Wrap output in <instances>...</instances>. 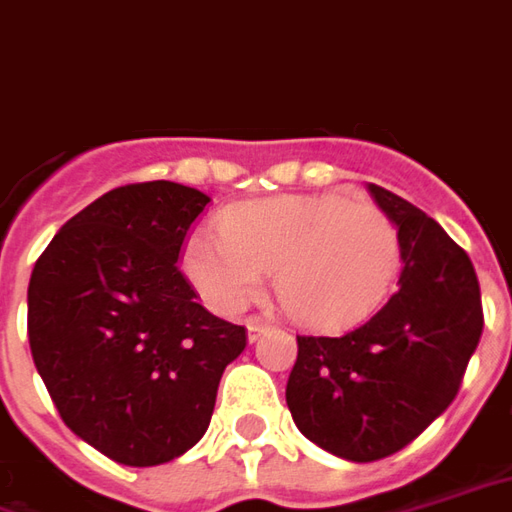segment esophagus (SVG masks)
Instances as JSON below:
<instances>
[{
	"label": "esophagus",
	"instance_id": "obj_1",
	"mask_svg": "<svg viewBox=\"0 0 512 512\" xmlns=\"http://www.w3.org/2000/svg\"><path fill=\"white\" fill-rule=\"evenodd\" d=\"M270 327L272 324L264 322V319H251V322H248V338H251V341H256V338L267 333Z\"/></svg>",
	"mask_w": 512,
	"mask_h": 512
}]
</instances>
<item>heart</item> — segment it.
<instances>
[{"label":"heart","mask_w":512,"mask_h":512,"mask_svg":"<svg viewBox=\"0 0 512 512\" xmlns=\"http://www.w3.org/2000/svg\"><path fill=\"white\" fill-rule=\"evenodd\" d=\"M218 231L190 237L182 270L220 313L248 308L275 270V292L294 322L346 330L382 305L401 270L393 218L335 193L245 201L220 215Z\"/></svg>","instance_id":"b5f03b06"}]
</instances>
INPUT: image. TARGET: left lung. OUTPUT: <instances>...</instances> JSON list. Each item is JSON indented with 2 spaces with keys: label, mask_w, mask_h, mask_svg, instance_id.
Segmentation results:
<instances>
[{
  "label": "left lung",
  "mask_w": 512,
  "mask_h": 512,
  "mask_svg": "<svg viewBox=\"0 0 512 512\" xmlns=\"http://www.w3.org/2000/svg\"><path fill=\"white\" fill-rule=\"evenodd\" d=\"M401 234V275L363 324L297 335L286 404L313 445L368 464L398 453L461 390L483 333L475 267L447 231L401 196L368 185Z\"/></svg>",
  "instance_id": "left-lung-1"
}]
</instances>
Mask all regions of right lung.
I'll return each mask as SVG.
<instances>
[{
	"label": "right lung",
	"instance_id": "right-lung-1",
	"mask_svg": "<svg viewBox=\"0 0 512 512\" xmlns=\"http://www.w3.org/2000/svg\"><path fill=\"white\" fill-rule=\"evenodd\" d=\"M210 196L155 179L70 218L29 278V349L59 417L125 466L199 442L245 327L196 302L177 259Z\"/></svg>",
	"mask_w": 512,
	"mask_h": 512
}]
</instances>
